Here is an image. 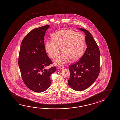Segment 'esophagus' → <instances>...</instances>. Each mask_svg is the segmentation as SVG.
<instances>
[{
    "label": "esophagus",
    "mask_w": 120,
    "mask_h": 120,
    "mask_svg": "<svg viewBox=\"0 0 120 120\" xmlns=\"http://www.w3.org/2000/svg\"><path fill=\"white\" fill-rule=\"evenodd\" d=\"M59 69H64V67H63V66H59Z\"/></svg>",
    "instance_id": "esophagus-1"
}]
</instances>
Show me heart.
Instances as JSON below:
<instances>
[{"instance_id":"obj_1","label":"heart","mask_w":120,"mask_h":120,"mask_svg":"<svg viewBox=\"0 0 120 120\" xmlns=\"http://www.w3.org/2000/svg\"><path fill=\"white\" fill-rule=\"evenodd\" d=\"M53 38L46 41L45 49L52 59L57 56L61 49L63 53L54 60L56 65L66 64L71 59L77 60L82 54L85 44L82 34L72 30H62L55 32Z\"/></svg>"}]
</instances>
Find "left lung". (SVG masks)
<instances>
[{"label":"left lung","instance_id":"1","mask_svg":"<svg viewBox=\"0 0 120 120\" xmlns=\"http://www.w3.org/2000/svg\"><path fill=\"white\" fill-rule=\"evenodd\" d=\"M86 34V50L76 63L69 65L70 76L69 86L75 90L82 91L90 86L100 71V51L92 34L86 30L79 28Z\"/></svg>","mask_w":120,"mask_h":120}]
</instances>
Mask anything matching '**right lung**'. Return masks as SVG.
<instances>
[{
    "label": "right lung",
    "instance_id": "1",
    "mask_svg": "<svg viewBox=\"0 0 120 120\" xmlns=\"http://www.w3.org/2000/svg\"><path fill=\"white\" fill-rule=\"evenodd\" d=\"M49 25L32 30L22 40L20 48L18 65L22 79L28 88L43 92L51 85V75L56 67L45 69L52 64L45 51L44 37Z\"/></svg>",
    "mask_w": 120,
    "mask_h": 120
}]
</instances>
